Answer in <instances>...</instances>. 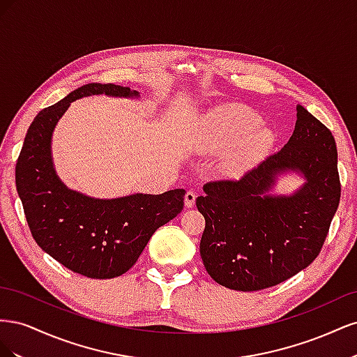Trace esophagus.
Segmentation results:
<instances>
[{
  "label": "esophagus",
  "instance_id": "esophagus-1",
  "mask_svg": "<svg viewBox=\"0 0 357 357\" xmlns=\"http://www.w3.org/2000/svg\"><path fill=\"white\" fill-rule=\"evenodd\" d=\"M195 199H197V193L193 190H188L186 195H185V205L188 208L193 207V204H195Z\"/></svg>",
  "mask_w": 357,
  "mask_h": 357
}]
</instances>
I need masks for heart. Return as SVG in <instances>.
<instances>
[{"mask_svg": "<svg viewBox=\"0 0 357 357\" xmlns=\"http://www.w3.org/2000/svg\"><path fill=\"white\" fill-rule=\"evenodd\" d=\"M259 125L261 117L241 104L219 105L198 121L190 150L211 156L232 144L222 159L220 171L228 177H241L273 143V132Z\"/></svg>", "mask_w": 357, "mask_h": 357, "instance_id": "b5f03b06", "label": "heart"}]
</instances>
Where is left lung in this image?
Listing matches in <instances>:
<instances>
[{"mask_svg":"<svg viewBox=\"0 0 357 357\" xmlns=\"http://www.w3.org/2000/svg\"><path fill=\"white\" fill-rule=\"evenodd\" d=\"M295 170L306 183L291 196H269L278 175ZM197 198L205 219L199 252L215 283L253 291L275 286L319 256L341 183L335 138L302 105L295 131L280 152L238 180L204 185Z\"/></svg>","mask_w":357,"mask_h":357,"instance_id":"1","label":"left lung"}]
</instances>
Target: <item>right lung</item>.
I'll list each match as a JSON object with an SVG mask.
<instances>
[{"instance_id":"add662e5","label":"right lung","mask_w":357,"mask_h":357,"mask_svg":"<svg viewBox=\"0 0 357 357\" xmlns=\"http://www.w3.org/2000/svg\"><path fill=\"white\" fill-rule=\"evenodd\" d=\"M138 98L113 83H89L41 110L32 121L16 164V189L32 238L55 261L89 278L125 274L150 236L183 210L185 190L98 199L68 189L53 167L52 134L70 104L91 95Z\"/></svg>"}]
</instances>
